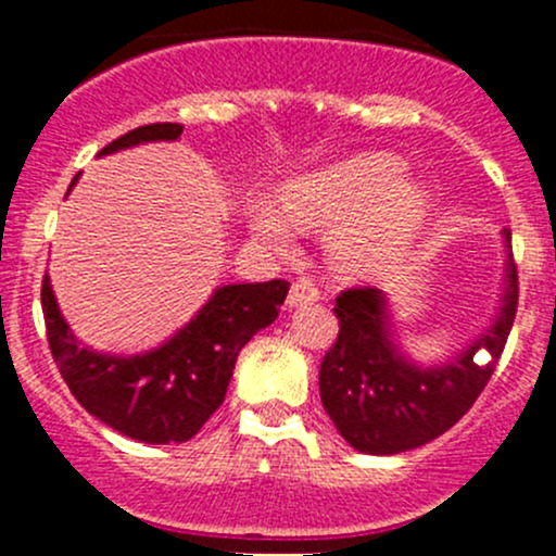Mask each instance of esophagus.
I'll return each instance as SVG.
<instances>
[{
  "label": "esophagus",
  "mask_w": 556,
  "mask_h": 556,
  "mask_svg": "<svg viewBox=\"0 0 556 556\" xmlns=\"http://www.w3.org/2000/svg\"><path fill=\"white\" fill-rule=\"evenodd\" d=\"M319 299V290L314 288L312 279H295L293 285H290V293H288V306L290 309H295V306H306V304H314V301Z\"/></svg>",
  "instance_id": "esophagus-1"
}]
</instances>
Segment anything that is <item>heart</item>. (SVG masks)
Listing matches in <instances>:
<instances>
[{"mask_svg":"<svg viewBox=\"0 0 556 556\" xmlns=\"http://www.w3.org/2000/svg\"><path fill=\"white\" fill-rule=\"evenodd\" d=\"M401 172L390 155L341 161L290 179L279 210L295 226H333L328 250L344 271H379L401 261L428 215V190ZM283 218L268 204H255L250 228L263 244L285 250L293 244V228Z\"/></svg>","mask_w":556,"mask_h":556,"instance_id":"obj_1","label":"heart"}]
</instances>
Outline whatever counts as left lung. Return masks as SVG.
<instances>
[{
  "label": "left lung",
  "mask_w": 556,
  "mask_h": 556,
  "mask_svg": "<svg viewBox=\"0 0 556 556\" xmlns=\"http://www.w3.org/2000/svg\"><path fill=\"white\" fill-rule=\"evenodd\" d=\"M506 268L495 319L465 350L422 366L397 344L390 301L379 288H352L336 299L339 339L319 366V397L336 430L363 454L417 450L452 428L481 395L517 317L511 231L503 228ZM488 357L481 362L478 355Z\"/></svg>",
  "instance_id": "1"
}]
</instances>
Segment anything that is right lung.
Segmentation results:
<instances>
[{
    "instance_id": "1",
    "label": "right lung",
    "mask_w": 556,
    "mask_h": 556,
    "mask_svg": "<svg viewBox=\"0 0 556 556\" xmlns=\"http://www.w3.org/2000/svg\"><path fill=\"white\" fill-rule=\"evenodd\" d=\"M179 134V123H150L117 137L99 155L144 142H174ZM288 290L285 279L220 285L169 341L139 355H106L77 341L48 274L42 279V312L55 366L88 414L134 441L182 444L226 401L239 352L277 319Z\"/></svg>"
}]
</instances>
